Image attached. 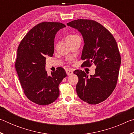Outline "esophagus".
Returning a JSON list of instances; mask_svg holds the SVG:
<instances>
[{"label":"esophagus","instance_id":"esophagus-1","mask_svg":"<svg viewBox=\"0 0 134 134\" xmlns=\"http://www.w3.org/2000/svg\"><path fill=\"white\" fill-rule=\"evenodd\" d=\"M65 71H66V73L68 76L71 75V74H72V73H73V71H72V70L70 69H67Z\"/></svg>","mask_w":134,"mask_h":134}]
</instances>
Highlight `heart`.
<instances>
[{"label":"heart","instance_id":"obj_1","mask_svg":"<svg viewBox=\"0 0 134 134\" xmlns=\"http://www.w3.org/2000/svg\"><path fill=\"white\" fill-rule=\"evenodd\" d=\"M80 37H79L78 35H75V34H70L67 36V37L65 38V41L67 42H69V41H74L77 38H79Z\"/></svg>","mask_w":134,"mask_h":134}]
</instances>
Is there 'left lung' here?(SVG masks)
Here are the masks:
<instances>
[{"mask_svg":"<svg viewBox=\"0 0 134 134\" xmlns=\"http://www.w3.org/2000/svg\"><path fill=\"white\" fill-rule=\"evenodd\" d=\"M67 25L83 36V66L94 64L96 67L95 74L90 77L82 70L74 71L79 77L78 96L90 105L102 102L112 94L118 79L121 58L116 40L105 27L93 20L77 19Z\"/></svg>","mask_w":134,"mask_h":134,"instance_id":"left-lung-1","label":"left lung"}]
</instances>
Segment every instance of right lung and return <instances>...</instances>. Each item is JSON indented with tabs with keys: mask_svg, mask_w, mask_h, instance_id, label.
Listing matches in <instances>:
<instances>
[{
	"mask_svg": "<svg viewBox=\"0 0 134 134\" xmlns=\"http://www.w3.org/2000/svg\"><path fill=\"white\" fill-rule=\"evenodd\" d=\"M65 27L60 22L38 24L26 34L18 48L15 68L20 83L26 96L38 105H47L57 99L58 85L67 76L62 67L50 76L45 71L46 57L53 55L56 34Z\"/></svg>",
	"mask_w": 134,
	"mask_h": 134,
	"instance_id": "obj_1",
	"label": "right lung"
}]
</instances>
